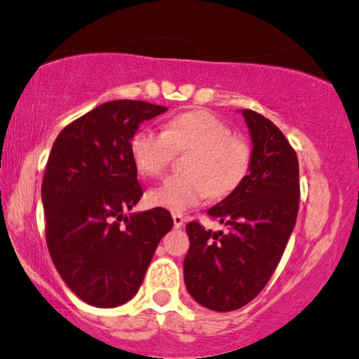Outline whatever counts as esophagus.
I'll use <instances>...</instances> for the list:
<instances>
[{
    "label": "esophagus",
    "instance_id": "esophagus-1",
    "mask_svg": "<svg viewBox=\"0 0 359 359\" xmlns=\"http://www.w3.org/2000/svg\"><path fill=\"white\" fill-rule=\"evenodd\" d=\"M172 219H174V227L175 229L182 227L184 224H185V217H184L182 214H174V215H172Z\"/></svg>",
    "mask_w": 359,
    "mask_h": 359
}]
</instances>
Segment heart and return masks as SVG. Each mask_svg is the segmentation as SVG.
I'll use <instances>...</instances> for the list:
<instances>
[{
	"instance_id": "heart-1",
	"label": "heart",
	"mask_w": 359,
	"mask_h": 359,
	"mask_svg": "<svg viewBox=\"0 0 359 359\" xmlns=\"http://www.w3.org/2000/svg\"><path fill=\"white\" fill-rule=\"evenodd\" d=\"M174 149H194L189 175L168 177L149 192L150 204L172 212H185L212 196L236 191L250 165L245 142L232 137L229 125L205 110H192L168 118L163 132L144 127L130 138V155L142 175H161Z\"/></svg>"
}]
</instances>
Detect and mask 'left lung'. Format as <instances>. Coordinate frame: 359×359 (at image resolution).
Here are the masks:
<instances>
[{
    "instance_id": "1",
    "label": "left lung",
    "mask_w": 359,
    "mask_h": 359,
    "mask_svg": "<svg viewBox=\"0 0 359 359\" xmlns=\"http://www.w3.org/2000/svg\"><path fill=\"white\" fill-rule=\"evenodd\" d=\"M252 152L249 174L207 214L227 232L187 224L191 241L184 280L198 304L219 313L245 306L278 267L299 210V162L284 133L269 118L241 110Z\"/></svg>"
}]
</instances>
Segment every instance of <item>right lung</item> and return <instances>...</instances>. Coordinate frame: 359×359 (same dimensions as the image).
Listing matches in <instances>:
<instances>
[{"label":"right lung","instance_id":"obj_1","mask_svg":"<svg viewBox=\"0 0 359 359\" xmlns=\"http://www.w3.org/2000/svg\"><path fill=\"white\" fill-rule=\"evenodd\" d=\"M167 107L98 105L63 128L46 162L41 201L51 261L85 303L116 308L137 294L155 249L174 226L162 207L123 215L140 201L130 138Z\"/></svg>","mask_w":359,"mask_h":359}]
</instances>
